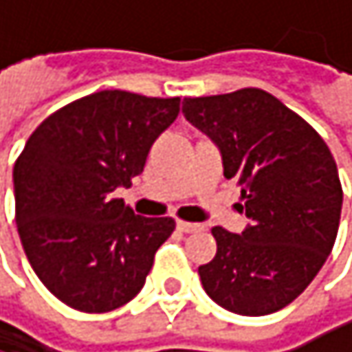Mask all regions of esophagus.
Here are the masks:
<instances>
[{
	"instance_id": "obj_1",
	"label": "esophagus",
	"mask_w": 352,
	"mask_h": 352,
	"mask_svg": "<svg viewBox=\"0 0 352 352\" xmlns=\"http://www.w3.org/2000/svg\"><path fill=\"white\" fill-rule=\"evenodd\" d=\"M177 229H179L182 233H198V231H202V225L186 223V221H177Z\"/></svg>"
}]
</instances>
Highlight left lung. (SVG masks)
<instances>
[{
    "label": "left lung",
    "instance_id": "left-lung-1",
    "mask_svg": "<svg viewBox=\"0 0 352 352\" xmlns=\"http://www.w3.org/2000/svg\"><path fill=\"white\" fill-rule=\"evenodd\" d=\"M186 119L221 150L250 225L214 227L217 256L198 268L208 297L239 316H268L295 301L330 256L342 186L322 135L260 88L184 98Z\"/></svg>",
    "mask_w": 352,
    "mask_h": 352
}]
</instances>
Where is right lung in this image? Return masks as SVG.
Returning <instances> with one entry per match:
<instances>
[{"label": "right lung", "mask_w": 352, "mask_h": 352, "mask_svg": "<svg viewBox=\"0 0 352 352\" xmlns=\"http://www.w3.org/2000/svg\"><path fill=\"white\" fill-rule=\"evenodd\" d=\"M179 100L100 90L49 115L20 152L18 235L41 283L65 305L104 314L142 291L175 221L138 217L113 192L144 170Z\"/></svg>", "instance_id": "obj_1"}]
</instances>
